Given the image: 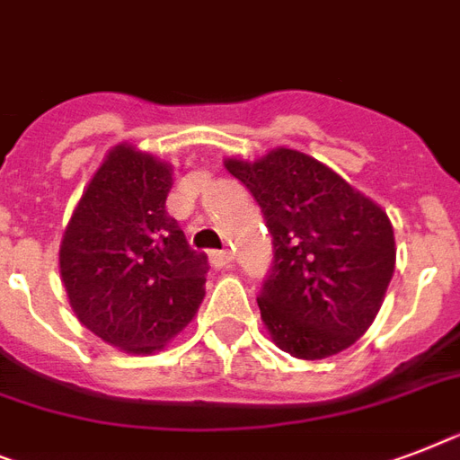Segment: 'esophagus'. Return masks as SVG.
Returning a JSON list of instances; mask_svg holds the SVG:
<instances>
[{"instance_id": "obj_1", "label": "esophagus", "mask_w": 460, "mask_h": 460, "mask_svg": "<svg viewBox=\"0 0 460 460\" xmlns=\"http://www.w3.org/2000/svg\"><path fill=\"white\" fill-rule=\"evenodd\" d=\"M231 262H234V255H231V250H212V252H210V264L215 269L229 267Z\"/></svg>"}]
</instances>
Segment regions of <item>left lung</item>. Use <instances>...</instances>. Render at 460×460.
Here are the masks:
<instances>
[{"label":"left lung","mask_w":460,"mask_h":460,"mask_svg":"<svg viewBox=\"0 0 460 460\" xmlns=\"http://www.w3.org/2000/svg\"><path fill=\"white\" fill-rule=\"evenodd\" d=\"M226 170L260 205L274 260L257 305L269 333L297 359L354 345L378 314L394 271L387 215L331 167L279 148Z\"/></svg>","instance_id":"8db88e82"}]
</instances>
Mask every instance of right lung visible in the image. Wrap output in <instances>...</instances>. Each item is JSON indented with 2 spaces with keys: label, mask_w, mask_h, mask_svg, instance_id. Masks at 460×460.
Instances as JSON below:
<instances>
[{
  "label": "right lung",
  "mask_w": 460,
  "mask_h": 460,
  "mask_svg": "<svg viewBox=\"0 0 460 460\" xmlns=\"http://www.w3.org/2000/svg\"><path fill=\"white\" fill-rule=\"evenodd\" d=\"M172 170L115 146L82 193L61 243V276L77 319L127 352H153L203 302L208 255L165 210Z\"/></svg>",
  "instance_id": "right-lung-1"
}]
</instances>
